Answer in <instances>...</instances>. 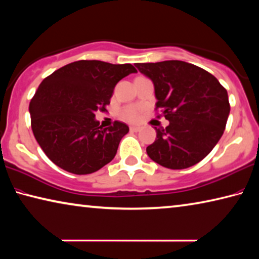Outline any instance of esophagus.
Here are the masks:
<instances>
[{
  "label": "esophagus",
  "instance_id": "34e87169",
  "mask_svg": "<svg viewBox=\"0 0 259 259\" xmlns=\"http://www.w3.org/2000/svg\"><path fill=\"white\" fill-rule=\"evenodd\" d=\"M141 130V126H136V125H131L130 126V131L131 133H137V131Z\"/></svg>",
  "mask_w": 259,
  "mask_h": 259
}]
</instances>
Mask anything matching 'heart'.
Instances as JSON below:
<instances>
[{"instance_id": "heart-1", "label": "heart", "mask_w": 259, "mask_h": 259, "mask_svg": "<svg viewBox=\"0 0 259 259\" xmlns=\"http://www.w3.org/2000/svg\"><path fill=\"white\" fill-rule=\"evenodd\" d=\"M141 116V108L138 106H125L121 110V117L129 122H136Z\"/></svg>"}]
</instances>
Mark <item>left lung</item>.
I'll return each instance as SVG.
<instances>
[{"label":"left lung","mask_w":259,"mask_h":259,"mask_svg":"<svg viewBox=\"0 0 259 259\" xmlns=\"http://www.w3.org/2000/svg\"><path fill=\"white\" fill-rule=\"evenodd\" d=\"M153 81L155 110L169 121L146 147L154 162L184 169L206 157L224 134L231 110L228 94L217 78L183 61L135 64Z\"/></svg>","instance_id":"obj_1"}]
</instances>
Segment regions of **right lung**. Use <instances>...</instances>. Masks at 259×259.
<instances>
[{
    "mask_svg": "<svg viewBox=\"0 0 259 259\" xmlns=\"http://www.w3.org/2000/svg\"><path fill=\"white\" fill-rule=\"evenodd\" d=\"M137 72L134 65L80 60L45 78L30 102L31 126L45 154L76 175L99 170L112 161L125 123L104 128L94 116L106 112L115 85Z\"/></svg>",
    "mask_w": 259,
    "mask_h": 259,
    "instance_id": "right-lung-1",
    "label": "right lung"
}]
</instances>
